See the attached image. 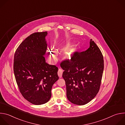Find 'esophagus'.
I'll return each mask as SVG.
<instances>
[{
	"mask_svg": "<svg viewBox=\"0 0 125 125\" xmlns=\"http://www.w3.org/2000/svg\"><path fill=\"white\" fill-rule=\"evenodd\" d=\"M62 73H63V71L61 69H59L58 72V75L59 77V78H61L62 76Z\"/></svg>",
	"mask_w": 125,
	"mask_h": 125,
	"instance_id": "obj_1",
	"label": "esophagus"
}]
</instances>
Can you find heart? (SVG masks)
Segmentation results:
<instances>
[{
  "label": "heart",
  "mask_w": 125,
  "mask_h": 125,
  "mask_svg": "<svg viewBox=\"0 0 125 125\" xmlns=\"http://www.w3.org/2000/svg\"><path fill=\"white\" fill-rule=\"evenodd\" d=\"M76 51V49L75 47L71 48L67 51L66 55L68 57H69V58H72V56H73V55L75 54ZM49 53H50V55L51 57H52V58L53 60H55L56 59V56H57L56 51L54 49L51 48L50 49Z\"/></svg>",
  "instance_id": "b5f03b06"
}]
</instances>
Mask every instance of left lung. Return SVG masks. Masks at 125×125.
<instances>
[{"label":"left lung","mask_w":125,"mask_h":125,"mask_svg":"<svg viewBox=\"0 0 125 125\" xmlns=\"http://www.w3.org/2000/svg\"><path fill=\"white\" fill-rule=\"evenodd\" d=\"M86 51L76 53L61 64L68 99L74 104L84 105L97 94L101 84L104 60L102 53L91 39Z\"/></svg>","instance_id":"1"}]
</instances>
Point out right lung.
I'll return each mask as SVG.
<instances>
[{
  "label": "right lung",
  "instance_id": "obj_1",
  "mask_svg": "<svg viewBox=\"0 0 125 125\" xmlns=\"http://www.w3.org/2000/svg\"><path fill=\"white\" fill-rule=\"evenodd\" d=\"M47 31L34 32L17 49L14 59V73L20 93L29 102L41 105L51 96L53 84L59 79L58 69L45 62Z\"/></svg>",
  "mask_w": 125,
  "mask_h": 125
}]
</instances>
